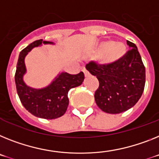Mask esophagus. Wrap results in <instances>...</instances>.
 <instances>
[{
	"label": "esophagus",
	"mask_w": 159,
	"mask_h": 159,
	"mask_svg": "<svg viewBox=\"0 0 159 159\" xmlns=\"http://www.w3.org/2000/svg\"><path fill=\"white\" fill-rule=\"evenodd\" d=\"M82 71H83L84 75H85V77H87V76H89V73H88V71H87V70H86V69H84L83 70H82Z\"/></svg>",
	"instance_id": "34e87169"
}]
</instances>
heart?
<instances>
[{
	"label": "heart",
	"instance_id": "heart-1",
	"mask_svg": "<svg viewBox=\"0 0 159 159\" xmlns=\"http://www.w3.org/2000/svg\"><path fill=\"white\" fill-rule=\"evenodd\" d=\"M125 47L120 43L105 41L100 43L96 50V57H102V62L109 65L116 63L125 55Z\"/></svg>",
	"mask_w": 159,
	"mask_h": 159
}]
</instances>
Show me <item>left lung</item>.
<instances>
[{"mask_svg": "<svg viewBox=\"0 0 159 159\" xmlns=\"http://www.w3.org/2000/svg\"><path fill=\"white\" fill-rule=\"evenodd\" d=\"M129 50L116 63L98 65L90 61L86 68L99 82L94 100L102 111L119 114L133 107L140 99L145 83V69L133 43L127 40Z\"/></svg>", "mask_w": 159, "mask_h": 159, "instance_id": "8db88e82", "label": "left lung"}]
</instances>
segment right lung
Wrapping results in <instances>:
<instances>
[{
  "label": "right lung",
  "instance_id": "add662e5",
  "mask_svg": "<svg viewBox=\"0 0 159 159\" xmlns=\"http://www.w3.org/2000/svg\"><path fill=\"white\" fill-rule=\"evenodd\" d=\"M42 43H53L39 39L20 52L15 73V84L21 102L29 112L39 118L52 120L65 114L69 105L68 92L72 88L82 85L85 77L82 72L77 74L61 73L45 88L34 89L26 86L23 81V75L26 71L24 59L33 48L40 46Z\"/></svg>",
  "mask_w": 159,
  "mask_h": 159
}]
</instances>
